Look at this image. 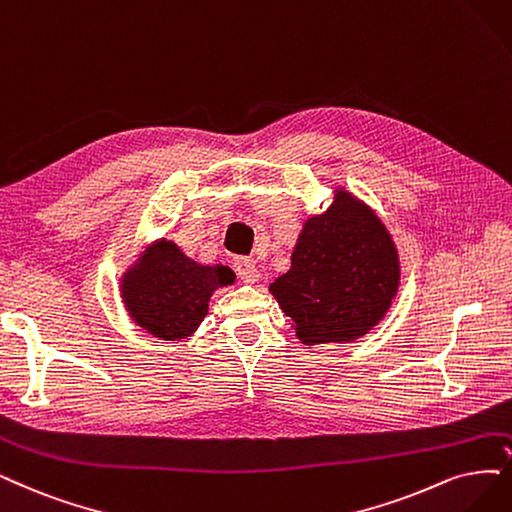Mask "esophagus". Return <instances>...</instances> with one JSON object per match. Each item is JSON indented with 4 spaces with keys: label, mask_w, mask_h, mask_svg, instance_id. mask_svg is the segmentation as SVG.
<instances>
[{
    "label": "esophagus",
    "mask_w": 512,
    "mask_h": 512,
    "mask_svg": "<svg viewBox=\"0 0 512 512\" xmlns=\"http://www.w3.org/2000/svg\"><path fill=\"white\" fill-rule=\"evenodd\" d=\"M234 270H236L238 278L242 282H249V285H253V282H257L261 278V274H259L257 266H255V261L249 259V257H238L234 261Z\"/></svg>",
    "instance_id": "34e87169"
}]
</instances>
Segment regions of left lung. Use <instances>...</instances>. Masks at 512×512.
<instances>
[{
  "mask_svg": "<svg viewBox=\"0 0 512 512\" xmlns=\"http://www.w3.org/2000/svg\"><path fill=\"white\" fill-rule=\"evenodd\" d=\"M399 287V257L382 221L339 192L323 215L306 221L291 270L270 291L301 342H350L380 323Z\"/></svg>",
  "mask_w": 512,
  "mask_h": 512,
  "instance_id": "1",
  "label": "left lung"
}]
</instances>
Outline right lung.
I'll list each match as a JSON object with an SVG mask.
<instances>
[{
    "label": "right lung",
    "instance_id": "right-lung-1",
    "mask_svg": "<svg viewBox=\"0 0 512 512\" xmlns=\"http://www.w3.org/2000/svg\"><path fill=\"white\" fill-rule=\"evenodd\" d=\"M232 282L225 266H198L173 242L151 246L122 285L130 316L147 333L162 339H183L206 316L208 297Z\"/></svg>",
    "mask_w": 512,
    "mask_h": 512
}]
</instances>
